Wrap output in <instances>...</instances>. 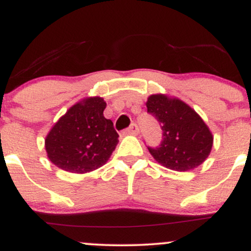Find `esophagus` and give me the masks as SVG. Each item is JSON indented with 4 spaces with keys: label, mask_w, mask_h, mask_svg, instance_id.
Masks as SVG:
<instances>
[{
    "label": "esophagus",
    "mask_w": 251,
    "mask_h": 251,
    "mask_svg": "<svg viewBox=\"0 0 251 251\" xmlns=\"http://www.w3.org/2000/svg\"><path fill=\"white\" fill-rule=\"evenodd\" d=\"M126 133L127 134H132V135H137L139 133V128H138V126L135 125V124H132L129 127L126 129Z\"/></svg>",
    "instance_id": "esophagus-1"
}]
</instances>
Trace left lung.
Returning a JSON list of instances; mask_svg holds the SVG:
<instances>
[{
  "label": "left lung",
  "instance_id": "left-lung-1",
  "mask_svg": "<svg viewBox=\"0 0 251 251\" xmlns=\"http://www.w3.org/2000/svg\"><path fill=\"white\" fill-rule=\"evenodd\" d=\"M146 107L163 129L159 148H149L150 153L160 165L184 172L205 162L211 152L214 137L194 108L166 94L150 96Z\"/></svg>",
  "mask_w": 251,
  "mask_h": 251
}]
</instances>
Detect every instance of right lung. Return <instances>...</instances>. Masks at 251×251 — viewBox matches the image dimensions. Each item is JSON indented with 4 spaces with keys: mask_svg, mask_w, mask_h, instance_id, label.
I'll list each match as a JSON object with an SVG mask.
<instances>
[{
    "mask_svg": "<svg viewBox=\"0 0 251 251\" xmlns=\"http://www.w3.org/2000/svg\"><path fill=\"white\" fill-rule=\"evenodd\" d=\"M105 108L102 98H85L54 124L45 139L54 165L72 174H87L107 163L119 135L112 120L103 117Z\"/></svg>",
    "mask_w": 251,
    "mask_h": 251,
    "instance_id": "add662e5",
    "label": "right lung"
}]
</instances>
